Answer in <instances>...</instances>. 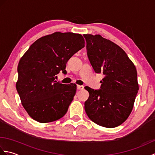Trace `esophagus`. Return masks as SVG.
<instances>
[{
    "label": "esophagus",
    "mask_w": 155,
    "mask_h": 155,
    "mask_svg": "<svg viewBox=\"0 0 155 155\" xmlns=\"http://www.w3.org/2000/svg\"><path fill=\"white\" fill-rule=\"evenodd\" d=\"M77 88L78 90H83L84 88V86H83V85H77Z\"/></svg>",
    "instance_id": "34e87169"
}]
</instances>
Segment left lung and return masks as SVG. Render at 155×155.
Here are the masks:
<instances>
[{"label":"left lung","instance_id":"8db88e82","mask_svg":"<svg viewBox=\"0 0 155 155\" xmlns=\"http://www.w3.org/2000/svg\"><path fill=\"white\" fill-rule=\"evenodd\" d=\"M87 56L94 71L104 75L99 90L88 87L84 109L100 126L114 128L127 119L139 91L135 66L123 49L99 35H84Z\"/></svg>","mask_w":155,"mask_h":155}]
</instances>
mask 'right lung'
<instances>
[{
    "label": "right lung",
    "instance_id": "1",
    "mask_svg": "<svg viewBox=\"0 0 155 155\" xmlns=\"http://www.w3.org/2000/svg\"><path fill=\"white\" fill-rule=\"evenodd\" d=\"M84 47L80 34L56 32L42 37L31 45L18 66L16 88L23 107L32 119L46 123L67 113L77 85L55 81L72 56Z\"/></svg>",
    "mask_w": 155,
    "mask_h": 155
}]
</instances>
